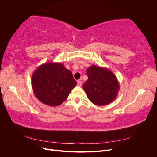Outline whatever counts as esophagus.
Masks as SVG:
<instances>
[{
	"instance_id": "34e87169",
	"label": "esophagus",
	"mask_w": 157,
	"mask_h": 157,
	"mask_svg": "<svg viewBox=\"0 0 157 157\" xmlns=\"http://www.w3.org/2000/svg\"><path fill=\"white\" fill-rule=\"evenodd\" d=\"M82 84V82L81 81V80H78V82H77V86H81Z\"/></svg>"
}]
</instances>
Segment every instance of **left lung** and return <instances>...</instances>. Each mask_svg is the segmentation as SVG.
<instances>
[{
    "label": "left lung",
    "mask_w": 157,
    "mask_h": 157,
    "mask_svg": "<svg viewBox=\"0 0 157 157\" xmlns=\"http://www.w3.org/2000/svg\"><path fill=\"white\" fill-rule=\"evenodd\" d=\"M88 80L83 88L89 100L98 106L107 105L115 100L119 91V83L111 70L91 65L86 70Z\"/></svg>",
    "instance_id": "1"
}]
</instances>
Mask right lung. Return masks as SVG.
<instances>
[{
	"label": "right lung",
	"mask_w": 157,
	"mask_h": 157,
	"mask_svg": "<svg viewBox=\"0 0 157 157\" xmlns=\"http://www.w3.org/2000/svg\"><path fill=\"white\" fill-rule=\"evenodd\" d=\"M33 91L40 101L50 107L63 103L77 85L71 71L61 63L47 62L33 73Z\"/></svg>",
	"instance_id": "obj_1"
}]
</instances>
